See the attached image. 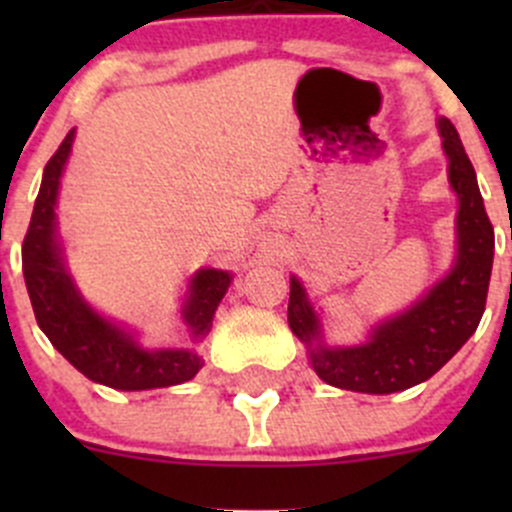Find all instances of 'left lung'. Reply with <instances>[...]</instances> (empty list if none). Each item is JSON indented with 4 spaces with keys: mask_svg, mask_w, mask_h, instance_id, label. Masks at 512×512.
I'll list each match as a JSON object with an SVG mask.
<instances>
[{
    "mask_svg": "<svg viewBox=\"0 0 512 512\" xmlns=\"http://www.w3.org/2000/svg\"><path fill=\"white\" fill-rule=\"evenodd\" d=\"M441 146L448 160V183L456 193V260L404 312L369 329L364 342L327 344L322 317L309 302L307 289L289 277L287 322L307 349L312 369L329 386L359 394H394L431 379L478 329L493 270L495 235L485 215L476 170L458 131L438 118Z\"/></svg>",
    "mask_w": 512,
    "mask_h": 512,
    "instance_id": "left-lung-1",
    "label": "left lung"
}]
</instances>
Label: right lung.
I'll return each mask as SVG.
<instances>
[{
  "label": "right lung",
  "mask_w": 512,
  "mask_h": 512,
  "mask_svg": "<svg viewBox=\"0 0 512 512\" xmlns=\"http://www.w3.org/2000/svg\"><path fill=\"white\" fill-rule=\"evenodd\" d=\"M74 136L76 131L71 128L59 151L46 163L32 223L22 245L24 282L36 324L56 352L96 384L118 391H146L190 381L203 369L198 344L213 327L215 309L230 287L232 272L200 267L190 277L180 304V322L188 339L183 347H146L136 329L96 312L66 267L56 223L61 175L71 156Z\"/></svg>",
  "instance_id": "right-lung-1"
}]
</instances>
